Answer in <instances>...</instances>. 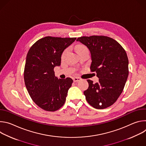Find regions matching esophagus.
<instances>
[{"mask_svg": "<svg viewBox=\"0 0 146 146\" xmlns=\"http://www.w3.org/2000/svg\"><path fill=\"white\" fill-rule=\"evenodd\" d=\"M73 81L76 82H78V81H81V78H80V77H74V78H73Z\"/></svg>", "mask_w": 146, "mask_h": 146, "instance_id": "1", "label": "esophagus"}]
</instances>
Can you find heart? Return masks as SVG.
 <instances>
[{"mask_svg":"<svg viewBox=\"0 0 146 146\" xmlns=\"http://www.w3.org/2000/svg\"><path fill=\"white\" fill-rule=\"evenodd\" d=\"M76 51L79 54L81 52H82L84 51H86V50H88V48H87V47H86L84 45H82V44H78L77 45L76 47ZM68 51V49H66L64 50V51L63 52V53H62V58H64L65 57V56L66 55V54H67Z\"/></svg>","mask_w":146,"mask_h":146,"instance_id":"b5f03b06","label":"heart"}]
</instances>
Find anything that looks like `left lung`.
<instances>
[{
	"label": "left lung",
	"mask_w": 146,
	"mask_h": 146,
	"mask_svg": "<svg viewBox=\"0 0 146 146\" xmlns=\"http://www.w3.org/2000/svg\"><path fill=\"white\" fill-rule=\"evenodd\" d=\"M77 41L90 51V69L99 78L95 84L87 80L89 87L84 92L86 99L95 109L107 108L117 101L125 85L129 74L127 54L116 40L108 36H82Z\"/></svg>",
	"instance_id": "left-lung-1"
}]
</instances>
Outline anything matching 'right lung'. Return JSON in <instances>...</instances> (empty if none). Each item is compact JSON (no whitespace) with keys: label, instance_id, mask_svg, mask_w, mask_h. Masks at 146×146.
<instances>
[{"label":"right lung","instance_id":"1","mask_svg":"<svg viewBox=\"0 0 146 146\" xmlns=\"http://www.w3.org/2000/svg\"><path fill=\"white\" fill-rule=\"evenodd\" d=\"M76 39L46 36L37 40L27 54L25 86L33 102L46 111H55L65 102L73 80L58 78L54 69L60 65L62 52Z\"/></svg>","mask_w":146,"mask_h":146}]
</instances>
